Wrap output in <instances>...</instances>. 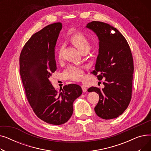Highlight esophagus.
I'll return each instance as SVG.
<instances>
[{"label":"esophagus","instance_id":"esophagus-1","mask_svg":"<svg viewBox=\"0 0 151 151\" xmlns=\"http://www.w3.org/2000/svg\"><path fill=\"white\" fill-rule=\"evenodd\" d=\"M81 88H82L83 91L84 92H86V91H87V88H86L85 86H81Z\"/></svg>","mask_w":151,"mask_h":151}]
</instances>
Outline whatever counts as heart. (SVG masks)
I'll return each mask as SVG.
<instances>
[{
    "label": "heart",
    "mask_w": 151,
    "mask_h": 151,
    "mask_svg": "<svg viewBox=\"0 0 151 151\" xmlns=\"http://www.w3.org/2000/svg\"><path fill=\"white\" fill-rule=\"evenodd\" d=\"M70 40L81 53L88 52L90 50L91 43L89 41L81 32H76L73 34L70 38ZM62 48L60 47L58 52L59 59L62 58ZM83 73V68L81 67L71 65L66 68L63 73V76L68 80L78 81L82 78Z\"/></svg>",
    "instance_id": "heart-1"
}]
</instances>
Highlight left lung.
I'll use <instances>...</instances> for the list:
<instances>
[{
  "mask_svg": "<svg viewBox=\"0 0 151 151\" xmlns=\"http://www.w3.org/2000/svg\"><path fill=\"white\" fill-rule=\"evenodd\" d=\"M86 28L93 31L99 39V54L93 71L99 80L105 78L101 90L91 87L88 91L99 95L95 107L96 114L104 119L121 115L131 100L133 60L130 46L117 29L108 24L92 21Z\"/></svg>",
  "mask_w": 151,
  "mask_h": 151,
  "instance_id": "obj_1",
  "label": "left lung"
}]
</instances>
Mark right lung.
<instances>
[{
    "mask_svg": "<svg viewBox=\"0 0 151 151\" xmlns=\"http://www.w3.org/2000/svg\"><path fill=\"white\" fill-rule=\"evenodd\" d=\"M62 28V23L57 22L34 34L19 58L20 74L30 105L41 120L57 125L69 120L73 102L83 92L80 86L74 84L65 86L58 92L49 80L57 70L55 46Z\"/></svg>",
    "mask_w": 151,
    "mask_h": 151,
    "instance_id": "add662e5",
    "label": "right lung"
}]
</instances>
